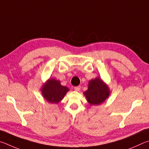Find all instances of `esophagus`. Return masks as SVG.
Here are the masks:
<instances>
[{
    "label": "esophagus",
    "instance_id": "34e87169",
    "mask_svg": "<svg viewBox=\"0 0 149 149\" xmlns=\"http://www.w3.org/2000/svg\"><path fill=\"white\" fill-rule=\"evenodd\" d=\"M74 89L75 91H79L80 90V86H75L74 87Z\"/></svg>",
    "mask_w": 149,
    "mask_h": 149
}]
</instances>
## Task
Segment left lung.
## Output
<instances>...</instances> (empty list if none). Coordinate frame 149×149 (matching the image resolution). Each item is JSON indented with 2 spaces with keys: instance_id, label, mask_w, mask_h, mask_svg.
Returning <instances> with one entry per match:
<instances>
[{
  "instance_id": "left-lung-1",
  "label": "left lung",
  "mask_w": 149,
  "mask_h": 149,
  "mask_svg": "<svg viewBox=\"0 0 149 149\" xmlns=\"http://www.w3.org/2000/svg\"><path fill=\"white\" fill-rule=\"evenodd\" d=\"M109 88L100 78L92 80L89 82L88 90L84 92L87 101L91 105H100L109 95Z\"/></svg>"
}]
</instances>
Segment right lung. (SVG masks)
Wrapping results in <instances>:
<instances>
[{"instance_id": "obj_1", "label": "right lung", "mask_w": 149, "mask_h": 149, "mask_svg": "<svg viewBox=\"0 0 149 149\" xmlns=\"http://www.w3.org/2000/svg\"><path fill=\"white\" fill-rule=\"evenodd\" d=\"M68 91L69 88L61 86L59 81L55 79L48 80L42 88L44 97L51 103H58L63 98Z\"/></svg>"}]
</instances>
